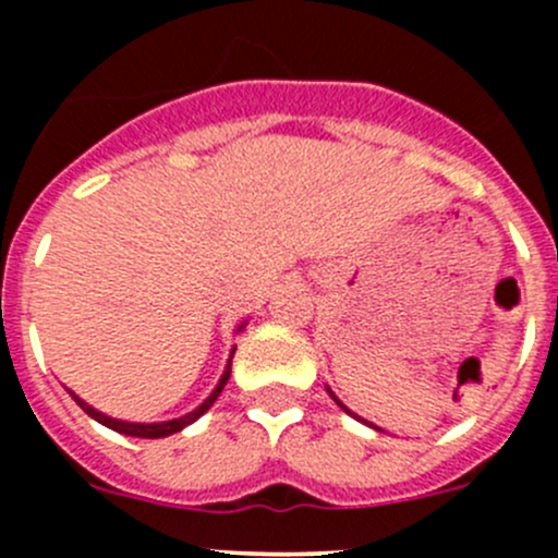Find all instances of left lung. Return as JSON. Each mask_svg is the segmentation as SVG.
Returning <instances> with one entry per match:
<instances>
[{"instance_id":"8db88e82","label":"left lung","mask_w":558,"mask_h":558,"mask_svg":"<svg viewBox=\"0 0 558 558\" xmlns=\"http://www.w3.org/2000/svg\"><path fill=\"white\" fill-rule=\"evenodd\" d=\"M326 391H329V397H331V399H335V402H337V404H340V408H342V410H345V413H348V415H353V418H356V421H362V424L373 426V424H369V421L359 418V415H356V413H351V410H348V408H345V404H342V402H340V399H337V397H335V391H331V388H329V386H326ZM373 429H378V426H373Z\"/></svg>"}]
</instances>
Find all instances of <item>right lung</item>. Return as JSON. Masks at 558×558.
Masks as SVG:
<instances>
[{
	"mask_svg": "<svg viewBox=\"0 0 558 558\" xmlns=\"http://www.w3.org/2000/svg\"><path fill=\"white\" fill-rule=\"evenodd\" d=\"M245 324H247V320H243V324L238 326V331H243V329H245ZM234 351H238V348H232V353H229V362H227V367H223V375H221V380H218L216 388H213V391H210V397H207L205 402L199 404V408H194V410H191V413L180 415V418H170V421H156V424H137V421H121V418H112V415H105L102 410L92 408V404H88L86 399H81V397H77L75 391H70V388H66V391H70V397L75 399L77 404H81V410H83V413H86V415H92L94 421H99V424L107 426V429L118 432V435H126V437H145V440H159V437H170V435H174V432H183L185 426H189V424H194V421L199 418V415H205L207 410L213 408V402H216V399L221 397L223 386H227L229 375H232V359H234Z\"/></svg>",
	"mask_w": 558,
	"mask_h": 558,
	"instance_id": "right-lung-1",
	"label": "right lung"
}]
</instances>
